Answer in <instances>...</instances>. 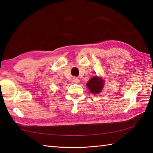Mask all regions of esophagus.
Segmentation results:
<instances>
[{"label":"esophagus","mask_w":153,"mask_h":153,"mask_svg":"<svg viewBox=\"0 0 153 153\" xmlns=\"http://www.w3.org/2000/svg\"><path fill=\"white\" fill-rule=\"evenodd\" d=\"M73 82L76 83H79V79L78 78H77V77H74Z\"/></svg>","instance_id":"1"}]
</instances>
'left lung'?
Segmentation results:
<instances>
[{"mask_svg": "<svg viewBox=\"0 0 153 153\" xmlns=\"http://www.w3.org/2000/svg\"><path fill=\"white\" fill-rule=\"evenodd\" d=\"M104 82L102 78H99L97 76L93 77L87 83V86L92 93H99L103 88Z\"/></svg>", "mask_w": 153, "mask_h": 153, "instance_id": "1", "label": "left lung"}]
</instances>
